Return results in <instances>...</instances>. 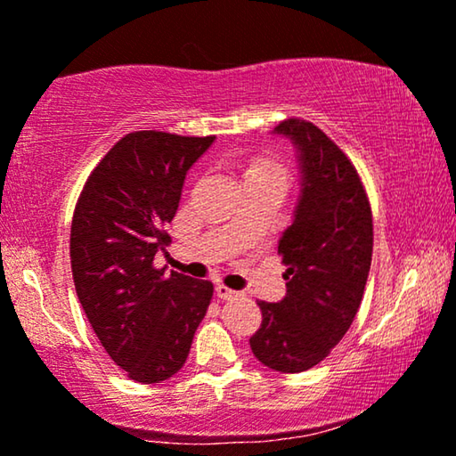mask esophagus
<instances>
[{"mask_svg":"<svg viewBox=\"0 0 456 456\" xmlns=\"http://www.w3.org/2000/svg\"><path fill=\"white\" fill-rule=\"evenodd\" d=\"M216 295L220 297V298H234V297H239V292L232 290V289H228L226 284H217L216 286Z\"/></svg>","mask_w":456,"mask_h":456,"instance_id":"1","label":"esophagus"}]
</instances>
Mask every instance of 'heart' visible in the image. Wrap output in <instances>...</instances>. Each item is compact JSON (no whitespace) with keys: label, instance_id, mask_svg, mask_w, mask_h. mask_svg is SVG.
I'll use <instances>...</instances> for the list:
<instances>
[{"label":"heart","instance_id":"heart-1","mask_svg":"<svg viewBox=\"0 0 456 456\" xmlns=\"http://www.w3.org/2000/svg\"><path fill=\"white\" fill-rule=\"evenodd\" d=\"M272 174H278V176H282V167H280L278 164H273V161L267 159V158H255V159H251V164L247 166L245 178L272 176Z\"/></svg>","mask_w":456,"mask_h":456}]
</instances>
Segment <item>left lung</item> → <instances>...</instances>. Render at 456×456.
Wrapping results in <instances>:
<instances>
[{"instance_id":"1","label":"left lung","mask_w":456,"mask_h":456,"mask_svg":"<svg viewBox=\"0 0 456 456\" xmlns=\"http://www.w3.org/2000/svg\"><path fill=\"white\" fill-rule=\"evenodd\" d=\"M273 133L295 142L301 197L278 242L289 267L286 297L257 303L264 320L248 342L265 367L298 373L326 359L357 315L371 265L373 222L353 161L323 130L289 118Z\"/></svg>"}]
</instances>
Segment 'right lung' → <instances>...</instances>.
I'll use <instances>...</instances> for the list:
<instances>
[{"mask_svg": "<svg viewBox=\"0 0 456 456\" xmlns=\"http://www.w3.org/2000/svg\"><path fill=\"white\" fill-rule=\"evenodd\" d=\"M216 136L136 130L86 178L72 216L70 264L99 342L141 384L172 378L189 357L214 284L153 267L170 240L186 172Z\"/></svg>", "mask_w": 456, "mask_h": 456, "instance_id": "add662e5", "label": "right lung"}]
</instances>
